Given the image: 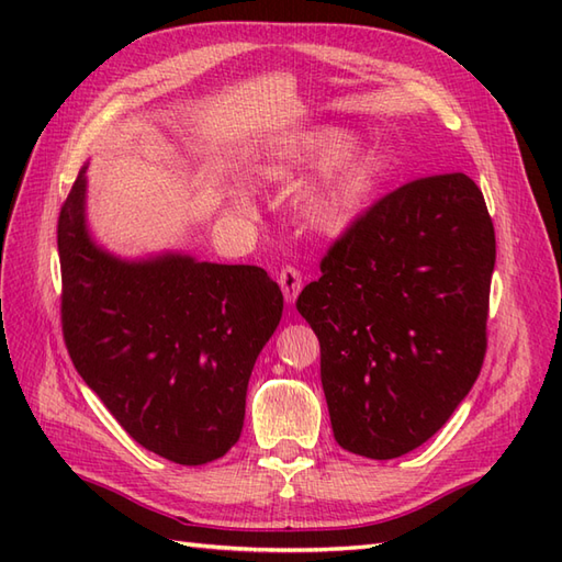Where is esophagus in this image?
Listing matches in <instances>:
<instances>
[{
    "mask_svg": "<svg viewBox=\"0 0 562 562\" xmlns=\"http://www.w3.org/2000/svg\"><path fill=\"white\" fill-rule=\"evenodd\" d=\"M278 282H280L282 294H284V302L294 304L296 294H300V290H302V272L292 266H284L278 274Z\"/></svg>",
    "mask_w": 562,
    "mask_h": 562,
    "instance_id": "esophagus-1",
    "label": "esophagus"
}]
</instances>
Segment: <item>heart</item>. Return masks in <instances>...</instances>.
<instances>
[{
  "mask_svg": "<svg viewBox=\"0 0 562 562\" xmlns=\"http://www.w3.org/2000/svg\"><path fill=\"white\" fill-rule=\"evenodd\" d=\"M352 139L348 133L336 127H326L308 137L300 151H278L262 164V173L280 178L292 166L306 164L316 169H326L316 188L304 198V217L318 232L338 234L355 217L357 207L369 193L376 176V157L369 151H357L342 157L350 149Z\"/></svg>",
  "mask_w": 562,
  "mask_h": 562,
  "instance_id": "obj_1",
  "label": "heart"
}]
</instances>
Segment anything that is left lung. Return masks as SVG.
I'll list each match as a JSON object with an SVG mask.
<instances>
[{"mask_svg":"<svg viewBox=\"0 0 562 562\" xmlns=\"http://www.w3.org/2000/svg\"><path fill=\"white\" fill-rule=\"evenodd\" d=\"M493 268V220L465 173L396 188L333 241L296 312L342 449L396 459L449 420L481 374Z\"/></svg>","mask_w":562,"mask_h":562,"instance_id":"1","label":"left lung"}]
</instances>
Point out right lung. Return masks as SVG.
Segmentation results:
<instances>
[{
	"label": "right lung",
	"mask_w": 562,
	"mask_h": 562,
	"mask_svg": "<svg viewBox=\"0 0 562 562\" xmlns=\"http://www.w3.org/2000/svg\"><path fill=\"white\" fill-rule=\"evenodd\" d=\"M83 198L81 171L57 220L59 314L75 369L137 445L181 465L224 457L280 324L278 282L256 266L181 254L115 258L91 241Z\"/></svg>",
	"instance_id": "add662e5"
}]
</instances>
